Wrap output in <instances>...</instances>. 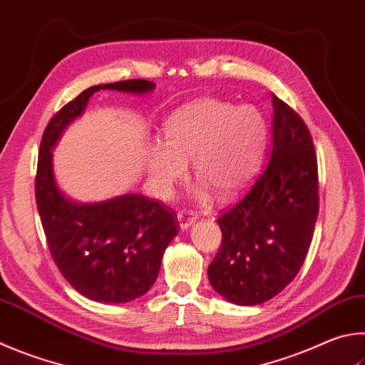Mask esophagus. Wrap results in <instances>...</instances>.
I'll use <instances>...</instances> for the list:
<instances>
[{"mask_svg":"<svg viewBox=\"0 0 365 365\" xmlns=\"http://www.w3.org/2000/svg\"><path fill=\"white\" fill-rule=\"evenodd\" d=\"M177 218H178V223H180L182 230H188L191 225L196 222V217L191 214V212H178Z\"/></svg>","mask_w":365,"mask_h":365,"instance_id":"obj_1","label":"esophagus"}]
</instances>
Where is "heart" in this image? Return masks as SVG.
<instances>
[{
  "mask_svg": "<svg viewBox=\"0 0 365 365\" xmlns=\"http://www.w3.org/2000/svg\"><path fill=\"white\" fill-rule=\"evenodd\" d=\"M268 125L254 105H236L200 98L177 108L163 124L164 142L147 148V170L156 195L170 200L178 182L187 177V163L204 183L196 191L227 201L254 180L260 165Z\"/></svg>",
  "mask_w": 365,
  "mask_h": 365,
  "instance_id": "obj_1",
  "label": "heart"
}]
</instances>
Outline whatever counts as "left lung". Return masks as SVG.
Wrapping results in <instances>:
<instances>
[{"label": "left lung", "mask_w": 365, "mask_h": 365, "mask_svg": "<svg viewBox=\"0 0 365 365\" xmlns=\"http://www.w3.org/2000/svg\"><path fill=\"white\" fill-rule=\"evenodd\" d=\"M273 142L246 196L218 218L209 282L240 307L276 297L307 258L319 212L317 160L303 119L273 94Z\"/></svg>", "instance_id": "8db88e82"}]
</instances>
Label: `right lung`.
I'll return each instance as SVG.
<instances>
[{"mask_svg": "<svg viewBox=\"0 0 365 365\" xmlns=\"http://www.w3.org/2000/svg\"><path fill=\"white\" fill-rule=\"evenodd\" d=\"M101 89L145 96L155 89V83L128 79L92 86L51 118L39 145L36 207L51 255L70 286L94 302L128 303L155 284L164 250L177 236L178 225L168 205L142 195L78 202L58 188L52 150Z\"/></svg>", "mask_w": 365, "mask_h": 365, "instance_id": "add662e5", "label": "right lung"}]
</instances>
